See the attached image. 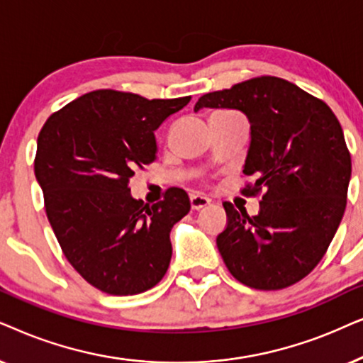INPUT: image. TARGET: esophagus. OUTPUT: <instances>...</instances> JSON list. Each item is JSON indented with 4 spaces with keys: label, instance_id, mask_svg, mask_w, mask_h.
Masks as SVG:
<instances>
[{
    "label": "esophagus",
    "instance_id": "34e87169",
    "mask_svg": "<svg viewBox=\"0 0 363 363\" xmlns=\"http://www.w3.org/2000/svg\"><path fill=\"white\" fill-rule=\"evenodd\" d=\"M209 204H211V201L204 196H199V194H192L191 196V207L194 211L204 209V207H207Z\"/></svg>",
    "mask_w": 363,
    "mask_h": 363
}]
</instances>
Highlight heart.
Segmentation results:
<instances>
[{
  "instance_id": "heart-1",
  "label": "heart",
  "mask_w": 363,
  "mask_h": 363,
  "mask_svg": "<svg viewBox=\"0 0 363 363\" xmlns=\"http://www.w3.org/2000/svg\"><path fill=\"white\" fill-rule=\"evenodd\" d=\"M222 113H227V111H222ZM232 114H234V113H232Z\"/></svg>"
}]
</instances>
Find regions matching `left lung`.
<instances>
[{
	"instance_id": "left-lung-1",
	"label": "left lung",
	"mask_w": 363,
	"mask_h": 363,
	"mask_svg": "<svg viewBox=\"0 0 363 363\" xmlns=\"http://www.w3.org/2000/svg\"><path fill=\"white\" fill-rule=\"evenodd\" d=\"M202 108L239 109L250 123L245 196L264 191L257 216L224 202L217 249L244 286L279 291L315 269L347 206L352 159L344 131L322 99L275 76L201 96Z\"/></svg>"
}]
</instances>
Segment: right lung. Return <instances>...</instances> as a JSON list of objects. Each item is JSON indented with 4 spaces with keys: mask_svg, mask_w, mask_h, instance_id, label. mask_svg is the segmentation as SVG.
I'll use <instances>...</instances> for the list:
<instances>
[{
    "mask_svg": "<svg viewBox=\"0 0 363 363\" xmlns=\"http://www.w3.org/2000/svg\"><path fill=\"white\" fill-rule=\"evenodd\" d=\"M189 101L91 91L51 114L38 136L48 220L69 264L101 292H146L167 272L169 234L191 211L189 196L171 187L149 206L131 196L129 179L156 161L154 131Z\"/></svg>",
    "mask_w": 363,
    "mask_h": 363,
    "instance_id": "add662e5",
    "label": "right lung"
}]
</instances>
